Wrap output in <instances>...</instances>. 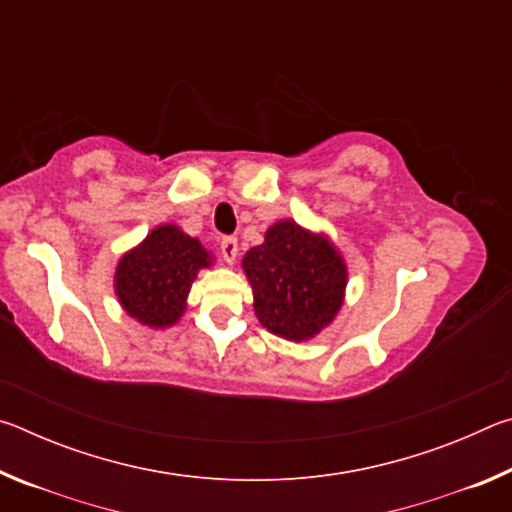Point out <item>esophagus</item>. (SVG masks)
Listing matches in <instances>:
<instances>
[{
  "label": "esophagus",
  "mask_w": 512,
  "mask_h": 512,
  "mask_svg": "<svg viewBox=\"0 0 512 512\" xmlns=\"http://www.w3.org/2000/svg\"><path fill=\"white\" fill-rule=\"evenodd\" d=\"M221 255L228 264L235 262L237 255H239V244H237L235 237H223L221 239Z\"/></svg>",
  "instance_id": "1"
}]
</instances>
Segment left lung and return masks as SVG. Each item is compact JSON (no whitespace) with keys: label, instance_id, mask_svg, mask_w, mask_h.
I'll list each match as a JSON object with an SVG mask.
<instances>
[{"label":"left lung","instance_id":"8db88e82","mask_svg":"<svg viewBox=\"0 0 512 512\" xmlns=\"http://www.w3.org/2000/svg\"><path fill=\"white\" fill-rule=\"evenodd\" d=\"M241 268L253 289V307L268 332L300 343L332 325L345 300L348 266L325 232L293 219L275 221L264 244L250 248Z\"/></svg>","mask_w":512,"mask_h":512}]
</instances>
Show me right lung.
<instances>
[{"label":"right lung","mask_w":512,"mask_h":512,"mask_svg":"<svg viewBox=\"0 0 512 512\" xmlns=\"http://www.w3.org/2000/svg\"><path fill=\"white\" fill-rule=\"evenodd\" d=\"M212 264L214 257L201 241L164 223L119 257L115 296L137 323L167 329L183 318L198 271Z\"/></svg>","instance_id":"right-lung-1"}]
</instances>
